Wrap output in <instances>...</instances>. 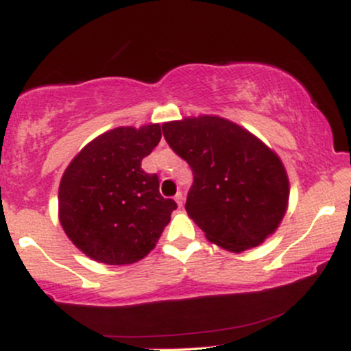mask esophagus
Listing matches in <instances>:
<instances>
[{"label":"esophagus","instance_id":"esophagus-1","mask_svg":"<svg viewBox=\"0 0 351 351\" xmlns=\"http://www.w3.org/2000/svg\"><path fill=\"white\" fill-rule=\"evenodd\" d=\"M175 201H176V204H178V208L183 206V195H181V193H176Z\"/></svg>","mask_w":351,"mask_h":351}]
</instances>
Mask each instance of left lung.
Listing matches in <instances>:
<instances>
[{"mask_svg": "<svg viewBox=\"0 0 351 351\" xmlns=\"http://www.w3.org/2000/svg\"><path fill=\"white\" fill-rule=\"evenodd\" d=\"M162 128L173 152L191 167L184 209L208 241L243 252L276 232L291 191L276 152L217 115L186 117Z\"/></svg>", "mask_w": 351, "mask_h": 351, "instance_id": "left-lung-1", "label": "left lung"}]
</instances>
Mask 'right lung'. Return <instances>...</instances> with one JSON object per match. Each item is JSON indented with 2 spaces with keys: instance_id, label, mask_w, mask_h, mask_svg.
I'll return each mask as SVG.
<instances>
[{
  "instance_id": "right-lung-1",
  "label": "right lung",
  "mask_w": 351,
  "mask_h": 351,
  "mask_svg": "<svg viewBox=\"0 0 351 351\" xmlns=\"http://www.w3.org/2000/svg\"><path fill=\"white\" fill-rule=\"evenodd\" d=\"M160 123L117 127L80 150L59 184V221L75 247L108 265L134 264L155 247L176 203L158 191L142 160L160 143Z\"/></svg>"
}]
</instances>
